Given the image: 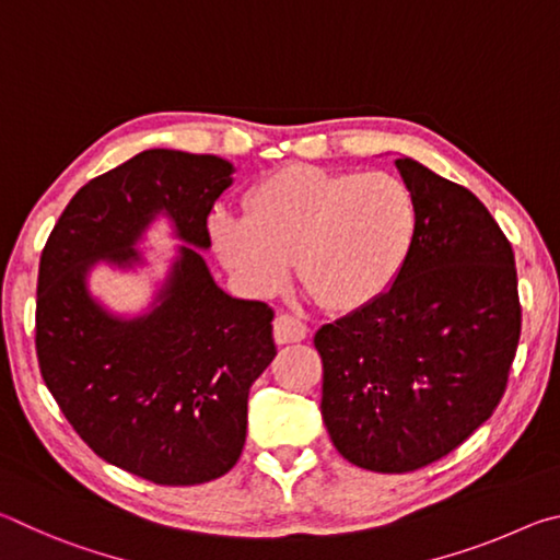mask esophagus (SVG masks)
<instances>
[{
	"mask_svg": "<svg viewBox=\"0 0 560 560\" xmlns=\"http://www.w3.org/2000/svg\"><path fill=\"white\" fill-rule=\"evenodd\" d=\"M303 338H306V324H301L299 318H293L289 314H279L277 320H273V340H277L279 346L299 343Z\"/></svg>",
	"mask_w": 560,
	"mask_h": 560,
	"instance_id": "34e87169",
	"label": "esophagus"
}]
</instances>
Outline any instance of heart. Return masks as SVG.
<instances>
[{"mask_svg":"<svg viewBox=\"0 0 560 560\" xmlns=\"http://www.w3.org/2000/svg\"><path fill=\"white\" fill-rule=\"evenodd\" d=\"M417 202L400 177L287 165L259 179L244 217H217L212 236L246 289L269 293L289 264L328 308H360L393 287L417 236Z\"/></svg>","mask_w":560,"mask_h":560,"instance_id":"obj_1","label":"heart"}]
</instances>
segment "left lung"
<instances>
[{
	"label": "left lung",
	"instance_id": "8db88e82",
	"mask_svg": "<svg viewBox=\"0 0 560 560\" xmlns=\"http://www.w3.org/2000/svg\"><path fill=\"white\" fill-rule=\"evenodd\" d=\"M395 165L420 217L410 259L383 296L314 338L330 442L383 474L428 467L481 428L521 336L514 249L494 217L417 160Z\"/></svg>",
	"mask_w": 560,
	"mask_h": 560
}]
</instances>
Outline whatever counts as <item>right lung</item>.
<instances>
[{"mask_svg":"<svg viewBox=\"0 0 560 560\" xmlns=\"http://www.w3.org/2000/svg\"><path fill=\"white\" fill-rule=\"evenodd\" d=\"M234 167L222 158L145 150L83 185L46 240L36 281V358L46 387L89 447L163 487L220 479L244 450L246 397L277 355L271 306L232 299L200 252L180 250L161 303L120 322L88 296L91 262L137 260L155 213L200 249Z\"/></svg>","mask_w":560,"mask_h":560,"instance_id":"right-lung-1","label":"right lung"}]
</instances>
